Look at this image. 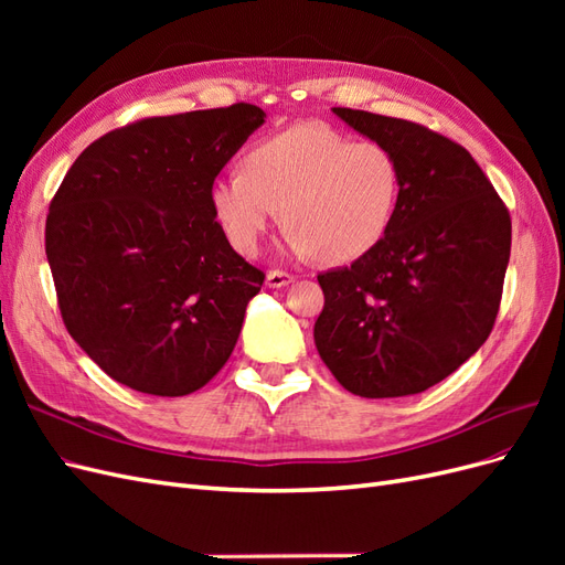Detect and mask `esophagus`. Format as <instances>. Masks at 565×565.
Returning <instances> with one entry per match:
<instances>
[{
  "label": "esophagus",
  "mask_w": 565,
  "mask_h": 565,
  "mask_svg": "<svg viewBox=\"0 0 565 565\" xmlns=\"http://www.w3.org/2000/svg\"><path fill=\"white\" fill-rule=\"evenodd\" d=\"M292 280H295L292 273L280 270V268L268 270V276H266V285H268V287H285V285L292 282Z\"/></svg>",
  "instance_id": "obj_1"
}]
</instances>
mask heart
Masks as SVG:
<instances>
[{
  "label": "heart",
  "instance_id": "heart-1",
  "mask_svg": "<svg viewBox=\"0 0 565 565\" xmlns=\"http://www.w3.org/2000/svg\"><path fill=\"white\" fill-rule=\"evenodd\" d=\"M243 164L212 185L214 216L241 254L259 252L282 207L295 247L330 264L372 252L396 216L401 167L377 141L297 125L252 146Z\"/></svg>",
  "mask_w": 565,
  "mask_h": 565
}]
</instances>
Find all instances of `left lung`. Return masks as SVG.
Masks as SVG:
<instances>
[{
    "label": "left lung",
    "mask_w": 565,
    "mask_h": 565,
    "mask_svg": "<svg viewBox=\"0 0 565 565\" xmlns=\"http://www.w3.org/2000/svg\"><path fill=\"white\" fill-rule=\"evenodd\" d=\"M386 146L401 198L384 241L320 273L322 363L363 398L422 393L483 347L500 311L511 216L465 146L409 119L332 108Z\"/></svg>",
    "instance_id": "8db88e82"
}]
</instances>
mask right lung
Masks as SVG:
<instances>
[{"mask_svg":"<svg viewBox=\"0 0 565 565\" xmlns=\"http://www.w3.org/2000/svg\"><path fill=\"white\" fill-rule=\"evenodd\" d=\"M264 117L252 104L143 117L67 169L46 259L65 330L115 382L185 396L231 358L266 276L231 247L212 185Z\"/></svg>","mask_w":565,"mask_h":565,"instance_id":"add662e5","label":"right lung"}]
</instances>
